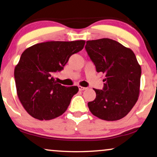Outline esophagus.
<instances>
[{
	"instance_id": "obj_1",
	"label": "esophagus",
	"mask_w": 157,
	"mask_h": 157,
	"mask_svg": "<svg viewBox=\"0 0 157 157\" xmlns=\"http://www.w3.org/2000/svg\"><path fill=\"white\" fill-rule=\"evenodd\" d=\"M78 88H79V91H84V90H85V89H87L86 87H84V86H79Z\"/></svg>"
}]
</instances>
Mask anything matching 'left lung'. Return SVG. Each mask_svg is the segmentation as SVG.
I'll use <instances>...</instances> for the list:
<instances>
[{"mask_svg":"<svg viewBox=\"0 0 157 157\" xmlns=\"http://www.w3.org/2000/svg\"><path fill=\"white\" fill-rule=\"evenodd\" d=\"M85 49L98 73L105 75L103 89H94L96 98L88 107L94 116L106 121L123 118L140 93L141 68L135 54L114 40L86 41Z\"/></svg>","mask_w":157,"mask_h":157,"instance_id":"1","label":"left lung"}]
</instances>
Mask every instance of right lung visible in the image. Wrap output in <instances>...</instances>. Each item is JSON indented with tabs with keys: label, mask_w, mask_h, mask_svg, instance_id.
<instances>
[{
	"label": "right lung",
	"mask_w": 157,
	"mask_h": 157,
	"mask_svg": "<svg viewBox=\"0 0 157 157\" xmlns=\"http://www.w3.org/2000/svg\"><path fill=\"white\" fill-rule=\"evenodd\" d=\"M84 40L50 41L27 48L14 68L17 96L30 115L50 120L65 113L77 86L66 87L53 75L63 69L73 54L83 49Z\"/></svg>",
	"instance_id": "right-lung-1"
}]
</instances>
